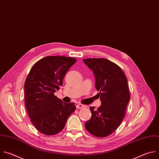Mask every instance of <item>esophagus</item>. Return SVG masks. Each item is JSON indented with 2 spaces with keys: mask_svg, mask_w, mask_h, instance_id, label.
Returning a JSON list of instances; mask_svg holds the SVG:
<instances>
[{
  "mask_svg": "<svg viewBox=\"0 0 159 159\" xmlns=\"http://www.w3.org/2000/svg\"><path fill=\"white\" fill-rule=\"evenodd\" d=\"M84 107H85V106L83 105H81V104H78V105H76V108L77 109H81Z\"/></svg>",
  "mask_w": 159,
  "mask_h": 159,
  "instance_id": "34e87169",
  "label": "esophagus"
}]
</instances>
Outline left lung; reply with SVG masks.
<instances>
[{
	"mask_svg": "<svg viewBox=\"0 0 159 159\" xmlns=\"http://www.w3.org/2000/svg\"><path fill=\"white\" fill-rule=\"evenodd\" d=\"M83 61L94 73L102 102L97 110L90 107L91 118L85 123V128L93 135L105 137L117 129L125 116L130 98L127 78L120 67L107 59Z\"/></svg>",
	"mask_w": 159,
	"mask_h": 159,
	"instance_id": "obj_1",
	"label": "left lung"
}]
</instances>
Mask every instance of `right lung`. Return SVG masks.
<instances>
[{
  "label": "right lung",
  "mask_w": 159,
  "mask_h": 159,
  "mask_svg": "<svg viewBox=\"0 0 159 159\" xmlns=\"http://www.w3.org/2000/svg\"><path fill=\"white\" fill-rule=\"evenodd\" d=\"M76 59L66 56L45 57L31 68L24 84L25 103L30 121L41 133L60 132L75 111L74 103H66L54 94L60 89L68 70Z\"/></svg>",
  "instance_id": "1"
}]
</instances>
